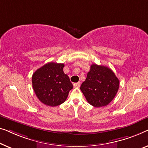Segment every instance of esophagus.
I'll use <instances>...</instances> for the list:
<instances>
[{
    "mask_svg": "<svg viewBox=\"0 0 148 148\" xmlns=\"http://www.w3.org/2000/svg\"><path fill=\"white\" fill-rule=\"evenodd\" d=\"M80 86V82H76L74 84V88H79Z\"/></svg>",
    "mask_w": 148,
    "mask_h": 148,
    "instance_id": "esophagus-1",
    "label": "esophagus"
}]
</instances>
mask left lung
<instances>
[{"mask_svg":"<svg viewBox=\"0 0 148 148\" xmlns=\"http://www.w3.org/2000/svg\"><path fill=\"white\" fill-rule=\"evenodd\" d=\"M119 80L107 66L93 64L80 90L86 101L95 107L107 106L117 93Z\"/></svg>","mask_w":148,"mask_h":148,"instance_id":"left-lung-1","label":"left lung"}]
</instances>
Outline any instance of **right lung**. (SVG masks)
I'll use <instances>...</instances> for the list:
<instances>
[{"instance_id": "obj_1", "label": "right lung", "mask_w": 148, "mask_h": 148, "mask_svg": "<svg viewBox=\"0 0 148 148\" xmlns=\"http://www.w3.org/2000/svg\"><path fill=\"white\" fill-rule=\"evenodd\" d=\"M64 64L49 62L37 69L32 76L34 92L41 103L56 107L65 102L73 88L69 77L64 74Z\"/></svg>"}]
</instances>
